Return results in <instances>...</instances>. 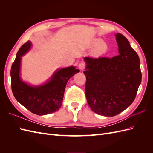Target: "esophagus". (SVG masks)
Wrapping results in <instances>:
<instances>
[{
    "mask_svg": "<svg viewBox=\"0 0 153 153\" xmlns=\"http://www.w3.org/2000/svg\"><path fill=\"white\" fill-rule=\"evenodd\" d=\"M85 68V64L84 62H80L79 64H78V68H79L80 70H84Z\"/></svg>",
    "mask_w": 153,
    "mask_h": 153,
    "instance_id": "1",
    "label": "esophagus"
}]
</instances>
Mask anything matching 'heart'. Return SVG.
I'll list each match as a JSON object with an SVG mask.
<instances>
[{"label": "heart", "instance_id": "b5f03b06", "mask_svg": "<svg viewBox=\"0 0 153 153\" xmlns=\"http://www.w3.org/2000/svg\"><path fill=\"white\" fill-rule=\"evenodd\" d=\"M92 47H95L92 54L95 57H101L105 55L108 50V46L101 39L97 38L92 40L91 44Z\"/></svg>", "mask_w": 153, "mask_h": 153}]
</instances>
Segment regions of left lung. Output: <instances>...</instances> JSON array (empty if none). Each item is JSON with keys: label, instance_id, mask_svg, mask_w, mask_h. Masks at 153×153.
<instances>
[{"label": "left lung", "instance_id": "obj_1", "mask_svg": "<svg viewBox=\"0 0 153 153\" xmlns=\"http://www.w3.org/2000/svg\"><path fill=\"white\" fill-rule=\"evenodd\" d=\"M119 54L112 58L85 57V96L95 113L115 116L135 100L142 80L140 59L129 41L115 35Z\"/></svg>", "mask_w": 153, "mask_h": 153}]
</instances>
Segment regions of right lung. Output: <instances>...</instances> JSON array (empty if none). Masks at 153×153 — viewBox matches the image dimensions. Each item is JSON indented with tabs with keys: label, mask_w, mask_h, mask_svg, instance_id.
<instances>
[{
	"label": "right lung",
	"mask_w": 153,
	"mask_h": 153,
	"mask_svg": "<svg viewBox=\"0 0 153 153\" xmlns=\"http://www.w3.org/2000/svg\"><path fill=\"white\" fill-rule=\"evenodd\" d=\"M31 45L30 41L23 45L12 64V92L18 102L32 113L39 115H47L59 110L68 81L80 70L74 66L59 69L43 85L31 86L27 84L20 78V63L22 57L30 50Z\"/></svg>",
	"instance_id": "right-lung-1"
}]
</instances>
